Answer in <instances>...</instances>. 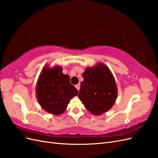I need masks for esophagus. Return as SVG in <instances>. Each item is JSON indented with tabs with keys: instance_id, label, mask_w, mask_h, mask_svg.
<instances>
[{
	"instance_id": "34e87169",
	"label": "esophagus",
	"mask_w": 158,
	"mask_h": 158,
	"mask_svg": "<svg viewBox=\"0 0 158 158\" xmlns=\"http://www.w3.org/2000/svg\"><path fill=\"white\" fill-rule=\"evenodd\" d=\"M75 87H76V88L78 90H79V89H80V84H76V85H75Z\"/></svg>"
}]
</instances>
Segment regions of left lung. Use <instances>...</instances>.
Returning a JSON list of instances; mask_svg holds the SVG:
<instances>
[{"label": "left lung", "instance_id": "1", "mask_svg": "<svg viewBox=\"0 0 158 158\" xmlns=\"http://www.w3.org/2000/svg\"><path fill=\"white\" fill-rule=\"evenodd\" d=\"M78 97L93 114H102L111 109L117 98L114 78L106 65L99 63L83 73Z\"/></svg>", "mask_w": 158, "mask_h": 158}]
</instances>
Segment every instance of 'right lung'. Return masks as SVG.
I'll list each match as a JSON object with an SVG mask.
<instances>
[{"label":"right lung","mask_w":158,"mask_h":158,"mask_svg":"<svg viewBox=\"0 0 158 158\" xmlns=\"http://www.w3.org/2000/svg\"><path fill=\"white\" fill-rule=\"evenodd\" d=\"M63 68L44 67L36 85V95L40 105L45 111L59 115L63 113L70 99L78 91L70 82V77L63 73Z\"/></svg>","instance_id":"obj_1"}]
</instances>
